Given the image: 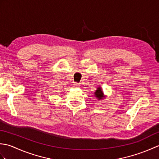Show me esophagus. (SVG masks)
Here are the masks:
<instances>
[{"label":"esophagus","instance_id":"obj_1","mask_svg":"<svg viewBox=\"0 0 159 159\" xmlns=\"http://www.w3.org/2000/svg\"><path fill=\"white\" fill-rule=\"evenodd\" d=\"M72 85H73V87H77L79 86V84L78 83H74L72 84Z\"/></svg>","mask_w":159,"mask_h":159}]
</instances>
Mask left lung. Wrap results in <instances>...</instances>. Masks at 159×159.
Wrapping results in <instances>:
<instances>
[{
  "label": "left lung",
  "mask_w": 159,
  "mask_h": 159,
  "mask_svg": "<svg viewBox=\"0 0 159 159\" xmlns=\"http://www.w3.org/2000/svg\"><path fill=\"white\" fill-rule=\"evenodd\" d=\"M94 95H95L96 98L98 99L99 100L103 99L104 98V93H103V92H102V88H101L100 87H98L97 89L96 90V92H94Z\"/></svg>",
  "instance_id": "1"
}]
</instances>
